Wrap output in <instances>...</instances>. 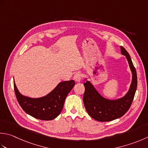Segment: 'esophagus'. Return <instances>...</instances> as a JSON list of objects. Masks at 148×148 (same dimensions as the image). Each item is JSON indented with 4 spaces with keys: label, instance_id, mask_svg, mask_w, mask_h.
Returning a JSON list of instances; mask_svg holds the SVG:
<instances>
[{
    "label": "esophagus",
    "instance_id": "obj_1",
    "mask_svg": "<svg viewBox=\"0 0 148 148\" xmlns=\"http://www.w3.org/2000/svg\"><path fill=\"white\" fill-rule=\"evenodd\" d=\"M74 79L76 82H80L81 79H82V75L80 73L75 74L74 76Z\"/></svg>",
    "mask_w": 148,
    "mask_h": 148
}]
</instances>
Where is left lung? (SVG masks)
Masks as SVG:
<instances>
[{
    "label": "left lung",
    "mask_w": 148,
    "mask_h": 148,
    "mask_svg": "<svg viewBox=\"0 0 148 148\" xmlns=\"http://www.w3.org/2000/svg\"><path fill=\"white\" fill-rule=\"evenodd\" d=\"M121 53L125 56L130 70L132 79L127 93L123 97L116 99H110L103 97L90 82L85 78L83 84L85 90L83 95V103L88 115L100 122H108L122 117L128 112L132 103L137 90V76L135 68L128 52L121 46Z\"/></svg>",
    "instance_id": "1"
}]
</instances>
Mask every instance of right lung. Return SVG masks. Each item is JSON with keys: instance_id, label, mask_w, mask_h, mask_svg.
<instances>
[{"instance_id": "1", "label": "right lung", "mask_w": 148, "mask_h": 148, "mask_svg": "<svg viewBox=\"0 0 148 148\" xmlns=\"http://www.w3.org/2000/svg\"><path fill=\"white\" fill-rule=\"evenodd\" d=\"M75 85L74 80L58 83L50 93L38 98L20 94L14 80V89L17 101L24 112L38 119L51 121L60 114L68 94Z\"/></svg>"}]
</instances>
